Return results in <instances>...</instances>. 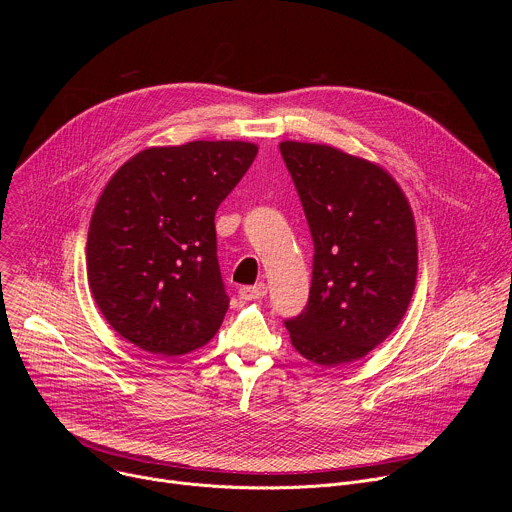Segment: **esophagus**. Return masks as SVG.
Returning a JSON list of instances; mask_svg holds the SVG:
<instances>
[{"label":"esophagus","instance_id":"34e87169","mask_svg":"<svg viewBox=\"0 0 512 512\" xmlns=\"http://www.w3.org/2000/svg\"><path fill=\"white\" fill-rule=\"evenodd\" d=\"M267 294V285L265 283H257V285H243L239 289V298L241 300H259Z\"/></svg>","mask_w":512,"mask_h":512}]
</instances>
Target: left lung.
Returning a JSON list of instances; mask_svg holds the SVG:
<instances>
[{
	"instance_id": "8db88e82",
	"label": "left lung",
	"mask_w": 512,
	"mask_h": 512,
	"mask_svg": "<svg viewBox=\"0 0 512 512\" xmlns=\"http://www.w3.org/2000/svg\"><path fill=\"white\" fill-rule=\"evenodd\" d=\"M314 241L312 285L291 344L322 367L369 354L405 316L417 277L409 202L379 166L330 145L283 141Z\"/></svg>"
}]
</instances>
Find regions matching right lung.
<instances>
[{
    "mask_svg": "<svg viewBox=\"0 0 512 512\" xmlns=\"http://www.w3.org/2000/svg\"><path fill=\"white\" fill-rule=\"evenodd\" d=\"M257 156L247 141L150 148L105 186L89 227L93 298L125 340L158 356L204 346L229 310L214 214Z\"/></svg>",
    "mask_w": 512,
    "mask_h": 512,
    "instance_id": "right-lung-1",
    "label": "right lung"
}]
</instances>
